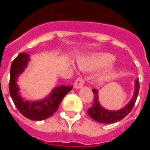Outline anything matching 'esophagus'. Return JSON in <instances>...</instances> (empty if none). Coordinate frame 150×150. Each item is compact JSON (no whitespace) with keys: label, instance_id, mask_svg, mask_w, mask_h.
Returning a JSON list of instances; mask_svg holds the SVG:
<instances>
[{"label":"esophagus","instance_id":"1","mask_svg":"<svg viewBox=\"0 0 150 150\" xmlns=\"http://www.w3.org/2000/svg\"><path fill=\"white\" fill-rule=\"evenodd\" d=\"M85 83V80L81 77H79V78L76 79V80L75 81V83H74V86H75V88H82L83 84Z\"/></svg>","mask_w":150,"mask_h":150}]
</instances>
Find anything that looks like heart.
I'll list each match as a JSON object with an SVG mask.
<instances>
[{
	"instance_id": "b5f03b06",
	"label": "heart",
	"mask_w": 150,
	"mask_h": 150,
	"mask_svg": "<svg viewBox=\"0 0 150 150\" xmlns=\"http://www.w3.org/2000/svg\"><path fill=\"white\" fill-rule=\"evenodd\" d=\"M114 60V57L108 54H98L92 56L91 59H89L88 61L83 64V68L87 70H92V69H97L100 67H104L106 66L109 65ZM113 71H111L108 73L107 75H103L101 79H105L109 77L111 74H112Z\"/></svg>"
}]
</instances>
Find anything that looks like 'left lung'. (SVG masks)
I'll use <instances>...</instances> for the list:
<instances>
[{"instance_id":"1","label":"left lung","mask_w":150,"mask_h":150,"mask_svg":"<svg viewBox=\"0 0 150 150\" xmlns=\"http://www.w3.org/2000/svg\"><path fill=\"white\" fill-rule=\"evenodd\" d=\"M139 88H140V84H139L138 80L136 81V88L134 96L132 100L130 101L129 104L123 108L122 109L119 111H108L104 109L101 107L99 101H98V91L96 89H92L93 94H94V99H93V104L88 109V114L89 116L98 122L103 123V124H112L119 121L122 120L124 117H125L131 111L132 108L135 105L137 98L138 96Z\"/></svg>"}]
</instances>
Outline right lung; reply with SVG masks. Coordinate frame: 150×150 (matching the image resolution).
<instances>
[{"label":"right lung","instance_id":"obj_1","mask_svg":"<svg viewBox=\"0 0 150 150\" xmlns=\"http://www.w3.org/2000/svg\"><path fill=\"white\" fill-rule=\"evenodd\" d=\"M28 60L29 54L20 53L12 62L9 77V93L16 108L25 117L33 120H42L47 119L55 112L62 99L73 87L61 85L54 88L52 93L43 100L36 102L24 100L18 94L19 89L16 80L18 75L25 68Z\"/></svg>","mask_w":150,"mask_h":150}]
</instances>
